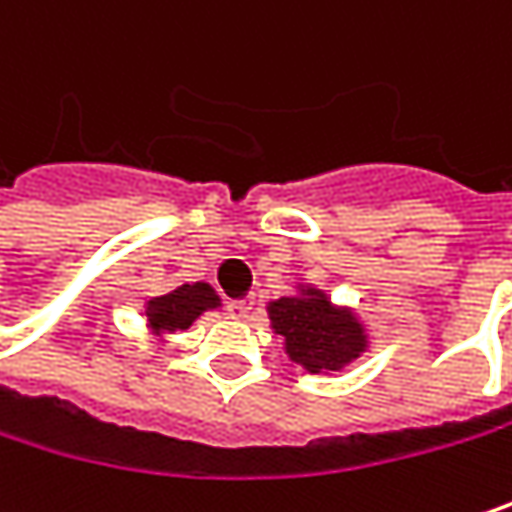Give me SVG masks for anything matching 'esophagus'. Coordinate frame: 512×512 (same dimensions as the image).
Instances as JSON below:
<instances>
[{"label": "esophagus", "instance_id": "34e87169", "mask_svg": "<svg viewBox=\"0 0 512 512\" xmlns=\"http://www.w3.org/2000/svg\"><path fill=\"white\" fill-rule=\"evenodd\" d=\"M252 299H240V302H228V316L234 319H246L252 313Z\"/></svg>", "mask_w": 512, "mask_h": 512}]
</instances>
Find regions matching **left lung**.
I'll return each mask as SVG.
<instances>
[{"label":"left lung","mask_w":512,"mask_h":512,"mask_svg":"<svg viewBox=\"0 0 512 512\" xmlns=\"http://www.w3.org/2000/svg\"><path fill=\"white\" fill-rule=\"evenodd\" d=\"M269 328L284 340V354L310 375L343 372L369 351V331L354 307H340L313 284H296L293 296L266 304Z\"/></svg>","instance_id":"1"}]
</instances>
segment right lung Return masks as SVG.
<instances>
[{
    "instance_id": "obj_1",
    "label": "right lung",
    "mask_w": 512,
    "mask_h": 512,
    "mask_svg": "<svg viewBox=\"0 0 512 512\" xmlns=\"http://www.w3.org/2000/svg\"><path fill=\"white\" fill-rule=\"evenodd\" d=\"M222 307V299L208 281H193L169 290L166 296H155L143 302V331L155 337L158 343H166L169 334L187 331L205 310Z\"/></svg>"
}]
</instances>
